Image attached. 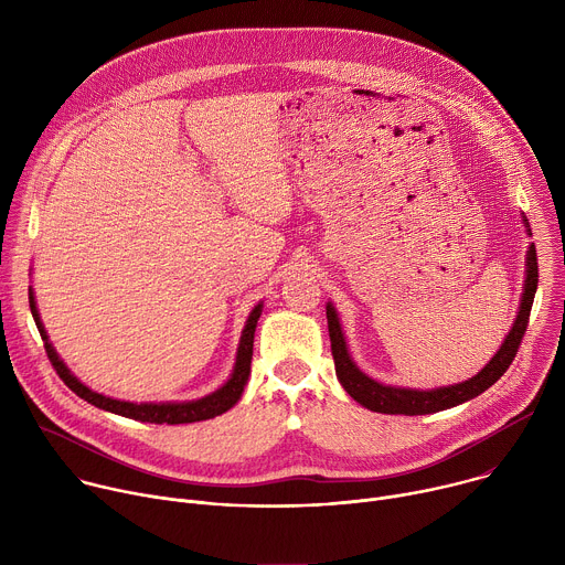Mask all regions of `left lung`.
<instances>
[{"label":"left lung","mask_w":565,"mask_h":565,"mask_svg":"<svg viewBox=\"0 0 565 565\" xmlns=\"http://www.w3.org/2000/svg\"><path fill=\"white\" fill-rule=\"evenodd\" d=\"M521 221L525 223V232L532 236L527 218L523 216ZM536 284H539L536 248L530 244L527 255H525V281H523L521 303H519V312L514 317V324H512L510 333L505 335V342L494 353V358L486 366H482L473 377H469L465 382H458V384L438 386V388L391 386V384H382V382L369 377L364 371H360V366L353 362V358L349 353L338 310H335L333 301H329L327 303V319H329L331 351H333V360H335L338 380L355 402H360L362 407H366L371 412H377V414L425 416V414H436V412H445V409H451L456 405H462V402L480 395L482 391H488L510 369V364H512V360L519 351V344L523 340V333L527 329V319H530Z\"/></svg>","instance_id":"8db88e82"}]
</instances>
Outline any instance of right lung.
<instances>
[{
  "instance_id": "right-lung-1",
  "label": "right lung",
  "mask_w": 565,
  "mask_h": 565,
  "mask_svg": "<svg viewBox=\"0 0 565 565\" xmlns=\"http://www.w3.org/2000/svg\"><path fill=\"white\" fill-rule=\"evenodd\" d=\"M29 303H31V312L33 319L38 324V331L44 340V349L46 355L53 364V369L57 371V375L64 380V384L83 399H87L89 405L105 409L109 414L122 416V418H131V420H140V423H153V425H188V423H201V420H210L216 418L221 414H225L227 409H232L241 393H244V386L248 384L250 377V362H253V344H255V329H257V321L262 317L264 310V301H259L248 319H246V327L244 333H241L238 340V349H236V360L232 366L230 377L212 393L199 397V399H185V402H127V399H116L109 395H103L94 388H89L85 382H79L71 369L60 360L57 351L53 349V344L49 342L46 329L40 319V310H38V301L33 295V288H29Z\"/></svg>"
}]
</instances>
